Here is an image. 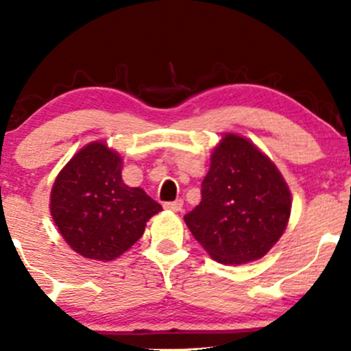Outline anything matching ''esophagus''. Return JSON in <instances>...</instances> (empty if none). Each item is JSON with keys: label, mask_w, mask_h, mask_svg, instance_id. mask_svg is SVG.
<instances>
[{"label": "esophagus", "mask_w": 351, "mask_h": 351, "mask_svg": "<svg viewBox=\"0 0 351 351\" xmlns=\"http://www.w3.org/2000/svg\"><path fill=\"white\" fill-rule=\"evenodd\" d=\"M181 208H183V201L181 199L171 201V203H165V209H168V211L178 213V211H181Z\"/></svg>", "instance_id": "34e87169"}]
</instances>
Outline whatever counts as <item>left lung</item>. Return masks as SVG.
<instances>
[{"mask_svg": "<svg viewBox=\"0 0 351 351\" xmlns=\"http://www.w3.org/2000/svg\"><path fill=\"white\" fill-rule=\"evenodd\" d=\"M291 209V189L272 160L245 136L223 134L201 183V203L184 223L211 259L237 265L271 251Z\"/></svg>", "mask_w": 351, "mask_h": 351, "instance_id": "left-lung-1", "label": "left lung"}]
</instances>
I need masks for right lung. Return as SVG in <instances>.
<instances>
[{"label":"right lung","mask_w":351,"mask_h":351,"mask_svg":"<svg viewBox=\"0 0 351 351\" xmlns=\"http://www.w3.org/2000/svg\"><path fill=\"white\" fill-rule=\"evenodd\" d=\"M123 162L106 142L82 147L56 176L51 216L72 251L86 259L115 261L140 239L162 206L122 180Z\"/></svg>","instance_id":"add662e5"}]
</instances>
